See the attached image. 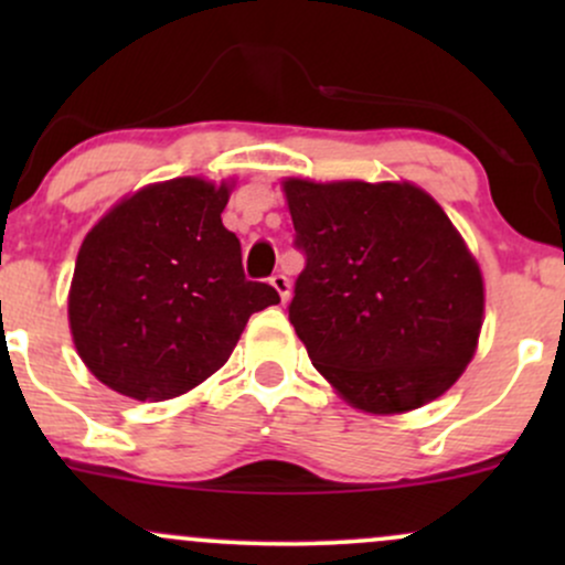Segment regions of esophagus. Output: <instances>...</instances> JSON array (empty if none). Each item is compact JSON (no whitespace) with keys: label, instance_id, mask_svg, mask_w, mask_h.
Here are the masks:
<instances>
[{"label":"esophagus","instance_id":"obj_1","mask_svg":"<svg viewBox=\"0 0 565 565\" xmlns=\"http://www.w3.org/2000/svg\"><path fill=\"white\" fill-rule=\"evenodd\" d=\"M270 284H274V289L278 291V295H281V300L287 302L289 300V289H291L289 278L284 274H276V276H270Z\"/></svg>","mask_w":565,"mask_h":565}]
</instances>
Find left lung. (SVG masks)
I'll return each instance as SVG.
<instances>
[{
  "label": "left lung",
  "instance_id": "1",
  "mask_svg": "<svg viewBox=\"0 0 565 565\" xmlns=\"http://www.w3.org/2000/svg\"><path fill=\"white\" fill-rule=\"evenodd\" d=\"M305 268L289 321L342 398L398 414L438 398L476 353L483 278L446 212L412 183L287 180Z\"/></svg>",
  "mask_w": 565,
  "mask_h": 565
}]
</instances>
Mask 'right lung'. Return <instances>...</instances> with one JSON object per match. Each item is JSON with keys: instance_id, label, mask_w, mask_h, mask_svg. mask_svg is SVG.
<instances>
[{"instance_id": "obj_1", "label": "right lung", "mask_w": 565, "mask_h": 565, "mask_svg": "<svg viewBox=\"0 0 565 565\" xmlns=\"http://www.w3.org/2000/svg\"><path fill=\"white\" fill-rule=\"evenodd\" d=\"M231 188L201 178L148 185L84 238L68 291L82 361L138 401L191 391L228 361L252 313L281 302L246 281L242 244L223 225Z\"/></svg>"}]
</instances>
